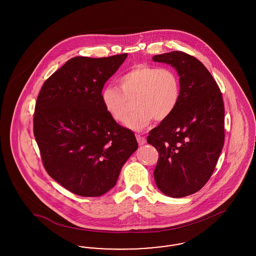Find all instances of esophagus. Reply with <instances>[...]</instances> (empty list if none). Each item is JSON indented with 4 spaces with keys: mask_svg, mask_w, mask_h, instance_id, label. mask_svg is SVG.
<instances>
[{
    "mask_svg": "<svg viewBox=\"0 0 256 256\" xmlns=\"http://www.w3.org/2000/svg\"><path fill=\"white\" fill-rule=\"evenodd\" d=\"M136 140L138 142V144L141 146V145H144L146 143V138L144 136H141L139 134L136 135Z\"/></svg>",
    "mask_w": 256,
    "mask_h": 256,
    "instance_id": "esophagus-1",
    "label": "esophagus"
}]
</instances>
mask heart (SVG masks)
<instances>
[{
    "label": "heart",
    "instance_id": "b5f03b06",
    "mask_svg": "<svg viewBox=\"0 0 256 256\" xmlns=\"http://www.w3.org/2000/svg\"><path fill=\"white\" fill-rule=\"evenodd\" d=\"M118 87H106L100 94L102 102L113 120L124 122L134 101L136 110L126 124L137 132L152 119L162 122L169 118L180 100V78L168 67L135 65L120 76Z\"/></svg>",
    "mask_w": 256,
    "mask_h": 256
}]
</instances>
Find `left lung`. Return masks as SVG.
Returning a JSON list of instances; mask_svg holds the SVG:
<instances>
[{
  "mask_svg": "<svg viewBox=\"0 0 256 256\" xmlns=\"http://www.w3.org/2000/svg\"><path fill=\"white\" fill-rule=\"evenodd\" d=\"M152 60L170 64L180 82L176 108L146 138L158 152L154 180L165 195L182 198L200 190L215 170L224 142L222 96L212 74L194 56L174 50Z\"/></svg>",
  "mask_w": 256,
  "mask_h": 256,
  "instance_id": "obj_1",
  "label": "left lung"
}]
</instances>
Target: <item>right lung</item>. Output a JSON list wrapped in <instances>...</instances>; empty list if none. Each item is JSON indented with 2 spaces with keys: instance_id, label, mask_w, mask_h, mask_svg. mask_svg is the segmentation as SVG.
<instances>
[{
  "instance_id": "obj_1",
  "label": "right lung",
  "mask_w": 256,
  "mask_h": 256,
  "mask_svg": "<svg viewBox=\"0 0 256 256\" xmlns=\"http://www.w3.org/2000/svg\"><path fill=\"white\" fill-rule=\"evenodd\" d=\"M126 56L73 58L44 82L37 97L34 134L43 165L76 195L110 191L138 148L134 132L111 118L100 98Z\"/></svg>"
}]
</instances>
